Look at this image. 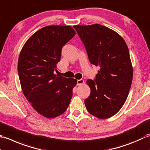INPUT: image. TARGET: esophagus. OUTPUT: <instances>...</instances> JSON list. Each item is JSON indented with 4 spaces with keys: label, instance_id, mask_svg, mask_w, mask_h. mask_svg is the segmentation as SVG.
<instances>
[{
    "label": "esophagus",
    "instance_id": "1",
    "mask_svg": "<svg viewBox=\"0 0 150 150\" xmlns=\"http://www.w3.org/2000/svg\"><path fill=\"white\" fill-rule=\"evenodd\" d=\"M84 80L83 79H78V80L77 81V85H82L84 83Z\"/></svg>",
    "mask_w": 150,
    "mask_h": 150
}]
</instances>
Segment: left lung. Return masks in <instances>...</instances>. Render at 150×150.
I'll return each mask as SVG.
<instances>
[{
	"mask_svg": "<svg viewBox=\"0 0 150 150\" xmlns=\"http://www.w3.org/2000/svg\"><path fill=\"white\" fill-rule=\"evenodd\" d=\"M91 64L98 66L95 81L87 79L91 94L85 100L90 114L108 118L119 111L129 94L133 66L126 41L114 30L99 24L75 25Z\"/></svg>",
	"mask_w": 150,
	"mask_h": 150,
	"instance_id": "1",
	"label": "left lung"
}]
</instances>
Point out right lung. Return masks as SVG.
I'll use <instances>...</instances> for the list:
<instances>
[{"instance_id":"add662e5","label":"right lung","mask_w":150,"mask_h":150,"mask_svg":"<svg viewBox=\"0 0 150 150\" xmlns=\"http://www.w3.org/2000/svg\"><path fill=\"white\" fill-rule=\"evenodd\" d=\"M76 34L71 26L51 25L39 30L26 41L18 59V73L24 96L43 117L64 113L77 80L58 76L57 64L62 47Z\"/></svg>"}]
</instances>
